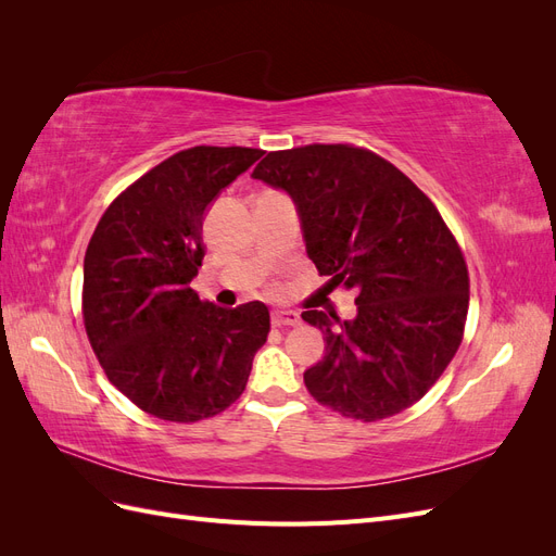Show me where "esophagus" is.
I'll list each match as a JSON object with an SVG mask.
<instances>
[{
  "mask_svg": "<svg viewBox=\"0 0 556 556\" xmlns=\"http://www.w3.org/2000/svg\"><path fill=\"white\" fill-rule=\"evenodd\" d=\"M271 323L274 327H296L301 323V317L296 311H274Z\"/></svg>",
  "mask_w": 556,
  "mask_h": 556,
  "instance_id": "esophagus-1",
  "label": "esophagus"
}]
</instances>
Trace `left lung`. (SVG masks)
I'll list each match as a JSON object with an SVG mask.
<instances>
[{"instance_id": "8db88e82", "label": "left lung", "mask_w": 556, "mask_h": 556, "mask_svg": "<svg viewBox=\"0 0 556 556\" xmlns=\"http://www.w3.org/2000/svg\"><path fill=\"white\" fill-rule=\"evenodd\" d=\"M252 178L290 192L306 252L357 317L304 311L327 352L304 374L311 396L359 422L410 408L464 339L468 268L433 201L392 162L352 143L274 150Z\"/></svg>"}]
</instances>
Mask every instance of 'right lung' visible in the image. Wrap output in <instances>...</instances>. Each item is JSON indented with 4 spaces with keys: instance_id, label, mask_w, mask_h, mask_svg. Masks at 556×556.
Listing matches in <instances>:
<instances>
[{
    "instance_id": "right-lung-1",
    "label": "right lung",
    "mask_w": 556,
    "mask_h": 556,
    "mask_svg": "<svg viewBox=\"0 0 556 556\" xmlns=\"http://www.w3.org/2000/svg\"><path fill=\"white\" fill-rule=\"evenodd\" d=\"M262 155L241 146L180 150L111 201L88 243V341L117 390L166 422L229 408L271 329L260 301L220 308L190 288L206 255L208 204Z\"/></svg>"
}]
</instances>
